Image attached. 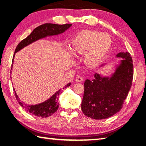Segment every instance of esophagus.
Segmentation results:
<instances>
[{
	"mask_svg": "<svg viewBox=\"0 0 146 146\" xmlns=\"http://www.w3.org/2000/svg\"><path fill=\"white\" fill-rule=\"evenodd\" d=\"M83 80V78L82 76H79V75H78L76 77V79H75V82H77V83H78V82H82V81Z\"/></svg>",
	"mask_w": 146,
	"mask_h": 146,
	"instance_id": "1",
	"label": "esophagus"
}]
</instances>
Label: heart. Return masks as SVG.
<instances>
[{"label": "heart", "mask_w": 146, "mask_h": 146, "mask_svg": "<svg viewBox=\"0 0 146 146\" xmlns=\"http://www.w3.org/2000/svg\"><path fill=\"white\" fill-rule=\"evenodd\" d=\"M110 45L111 38L107 34L84 30L73 39L71 49L76 56L86 52V61L88 64H94L103 58Z\"/></svg>", "instance_id": "b5f03b06"}]
</instances>
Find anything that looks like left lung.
<instances>
[{
  "mask_svg": "<svg viewBox=\"0 0 146 146\" xmlns=\"http://www.w3.org/2000/svg\"><path fill=\"white\" fill-rule=\"evenodd\" d=\"M117 57L123 59L112 76L102 78L95 73V79L85 82L82 110L93 119H107L119 111L131 88L134 75L131 55L122 52Z\"/></svg>",
  "mask_w": 146,
  "mask_h": 146,
  "instance_id": "obj_1",
  "label": "left lung"
}]
</instances>
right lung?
I'll list each match as a JSON object with an SVG mask.
<instances>
[{"instance_id":"add662e5","label":"right lung","mask_w":146,"mask_h":146,"mask_svg":"<svg viewBox=\"0 0 146 146\" xmlns=\"http://www.w3.org/2000/svg\"><path fill=\"white\" fill-rule=\"evenodd\" d=\"M71 26V24H65L63 25H60V24H49L46 23L42 25L37 27L36 28L33 30V31L30 34V35L27 37L26 38L23 39L17 44L16 48L15 49V53L16 52L21 50V49L25 47V46L29 45L31 43L35 42L37 40L45 38L48 36H54L57 35L59 34L63 33L65 31L67 30ZM14 58V55L12 58V64H13V61ZM12 70V68H11ZM71 85V83H68L65 86L64 88H66ZM14 91L15 93V96L16 98V100L19 102V104L21 105V106L23 107L24 109H25L27 112L31 113L34 115L46 118L52 115L54 112L57 111L59 107V104L58 103V100L59 98V95H60V90H58L56 93L52 96V97L49 98L48 100L42 102L41 104L35 105H29L24 104L23 102H21L19 99L18 96L15 93V89L14 88Z\"/></svg>"}]
</instances>
